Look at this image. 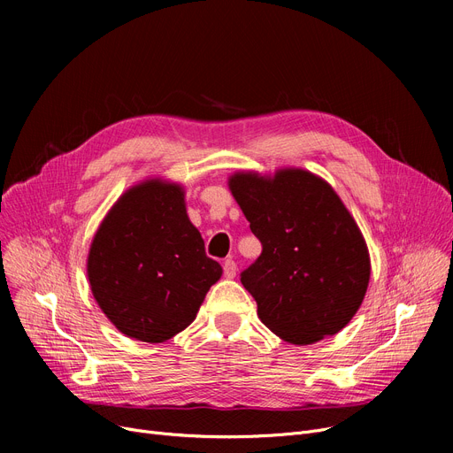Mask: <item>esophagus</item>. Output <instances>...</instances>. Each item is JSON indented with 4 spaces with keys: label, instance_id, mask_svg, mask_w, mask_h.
Segmentation results:
<instances>
[{
    "label": "esophagus",
    "instance_id": "obj_1",
    "mask_svg": "<svg viewBox=\"0 0 453 453\" xmlns=\"http://www.w3.org/2000/svg\"><path fill=\"white\" fill-rule=\"evenodd\" d=\"M236 275V265L234 260H226L224 263V277L226 279H233Z\"/></svg>",
    "mask_w": 453,
    "mask_h": 453
}]
</instances>
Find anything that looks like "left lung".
Here are the masks:
<instances>
[{"mask_svg": "<svg viewBox=\"0 0 453 453\" xmlns=\"http://www.w3.org/2000/svg\"><path fill=\"white\" fill-rule=\"evenodd\" d=\"M227 185L263 244L241 275L258 319L294 345L338 334L362 306L371 258L336 190L292 166L273 174L239 171Z\"/></svg>", "mask_w": 453, "mask_h": 453, "instance_id": "1", "label": "left lung"}]
</instances>
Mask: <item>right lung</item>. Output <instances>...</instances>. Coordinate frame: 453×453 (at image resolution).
Segmentation results:
<instances>
[{
    "label": "right lung",
    "mask_w": 453,
    "mask_h": 453,
    "mask_svg": "<svg viewBox=\"0 0 453 453\" xmlns=\"http://www.w3.org/2000/svg\"><path fill=\"white\" fill-rule=\"evenodd\" d=\"M91 294L125 336L163 343L195 321L222 266L205 255L181 183L149 178L119 196L88 253Z\"/></svg>",
    "instance_id": "right-lung-1"
}]
</instances>
